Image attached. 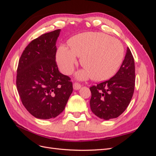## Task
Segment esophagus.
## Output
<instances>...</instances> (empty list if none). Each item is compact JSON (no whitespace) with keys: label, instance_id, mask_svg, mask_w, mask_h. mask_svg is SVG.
<instances>
[{"label":"esophagus","instance_id":"34e87169","mask_svg":"<svg viewBox=\"0 0 156 156\" xmlns=\"http://www.w3.org/2000/svg\"><path fill=\"white\" fill-rule=\"evenodd\" d=\"M81 85L80 83H73V89L75 90L80 89L81 88Z\"/></svg>","mask_w":156,"mask_h":156}]
</instances>
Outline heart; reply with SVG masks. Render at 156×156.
Instances as JSON below:
<instances>
[{"mask_svg":"<svg viewBox=\"0 0 156 156\" xmlns=\"http://www.w3.org/2000/svg\"><path fill=\"white\" fill-rule=\"evenodd\" d=\"M70 48L60 46L56 53V62L64 74H70L81 58L85 69L79 72V79L92 77L96 81H105L114 75L124 56L121 42L103 33L88 32L79 34L69 41Z\"/></svg>","mask_w":156,"mask_h":156,"instance_id":"b5f03b06","label":"heart"}]
</instances>
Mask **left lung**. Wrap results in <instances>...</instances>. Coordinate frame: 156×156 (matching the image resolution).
Returning <instances> with one entry per match:
<instances>
[{"instance_id": "1", "label": "left lung", "mask_w": 156, "mask_h": 156, "mask_svg": "<svg viewBox=\"0 0 156 156\" xmlns=\"http://www.w3.org/2000/svg\"><path fill=\"white\" fill-rule=\"evenodd\" d=\"M135 81L134 58L127 48L123 62L114 76L90 87L92 93L90 105L92 112L106 120L119 117L133 97Z\"/></svg>"}]
</instances>
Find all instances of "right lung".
Instances as JSON below:
<instances>
[{"instance_id":"1","label":"right lung","mask_w":156,"mask_h":156,"mask_svg":"<svg viewBox=\"0 0 156 156\" xmlns=\"http://www.w3.org/2000/svg\"><path fill=\"white\" fill-rule=\"evenodd\" d=\"M60 29L33 40L23 51L17 69L16 86L23 105L37 119H50L65 108L73 92L71 79L56 62Z\"/></svg>"}]
</instances>
